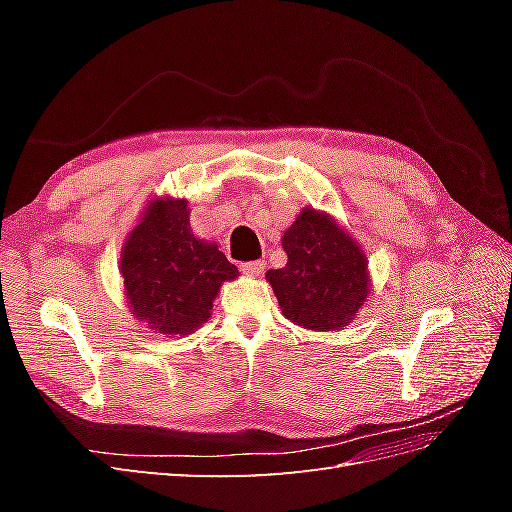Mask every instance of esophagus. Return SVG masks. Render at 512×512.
<instances>
[{
	"label": "esophagus",
	"mask_w": 512,
	"mask_h": 512,
	"mask_svg": "<svg viewBox=\"0 0 512 512\" xmlns=\"http://www.w3.org/2000/svg\"><path fill=\"white\" fill-rule=\"evenodd\" d=\"M241 271L245 275H260L262 271H265V262L262 260H250V262H241Z\"/></svg>",
	"instance_id": "obj_1"
}]
</instances>
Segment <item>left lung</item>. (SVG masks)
<instances>
[{
  "label": "left lung",
  "instance_id": "8db88e82",
  "mask_svg": "<svg viewBox=\"0 0 512 512\" xmlns=\"http://www.w3.org/2000/svg\"><path fill=\"white\" fill-rule=\"evenodd\" d=\"M288 262L273 269V286L282 314L314 331L344 327L369 294L365 254L329 215L303 209L282 239Z\"/></svg>",
  "mask_w": 512,
  "mask_h": 512
}]
</instances>
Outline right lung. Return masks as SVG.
Here are the masks:
<instances>
[{"label":"right lung","mask_w":512,"mask_h":512,"mask_svg":"<svg viewBox=\"0 0 512 512\" xmlns=\"http://www.w3.org/2000/svg\"><path fill=\"white\" fill-rule=\"evenodd\" d=\"M185 200H156L123 245L121 275L138 320L168 335H188L211 314L222 282L237 267L215 243L192 235Z\"/></svg>","instance_id":"obj_1"}]
</instances>
